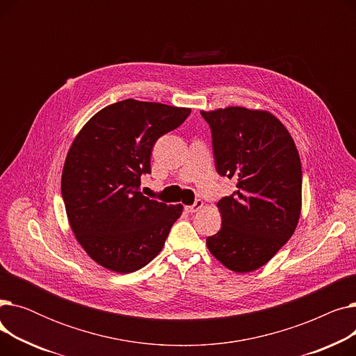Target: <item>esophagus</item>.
I'll return each mask as SVG.
<instances>
[{"mask_svg":"<svg viewBox=\"0 0 356 356\" xmlns=\"http://www.w3.org/2000/svg\"><path fill=\"white\" fill-rule=\"evenodd\" d=\"M202 208H203V202H202L200 199H196L193 204H191V207H186L184 209H186V212H189V213H195V212L200 211Z\"/></svg>","mask_w":356,"mask_h":356,"instance_id":"34e87169","label":"esophagus"}]
</instances>
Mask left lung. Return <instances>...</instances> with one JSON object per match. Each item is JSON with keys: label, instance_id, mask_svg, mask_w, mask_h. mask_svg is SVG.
Segmentation results:
<instances>
[{"label": "left lung", "instance_id": "obj_1", "mask_svg": "<svg viewBox=\"0 0 356 356\" xmlns=\"http://www.w3.org/2000/svg\"><path fill=\"white\" fill-rule=\"evenodd\" d=\"M200 114L211 128L218 175L236 180V191L218 202L222 227L207 245L229 270L250 273L267 264L297 227L300 157L270 112L229 106Z\"/></svg>", "mask_w": 356, "mask_h": 356}]
</instances>
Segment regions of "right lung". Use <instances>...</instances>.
I'll return each instance as SVG.
<instances>
[{
	"label": "right lung",
	"instance_id": "obj_1",
	"mask_svg": "<svg viewBox=\"0 0 356 356\" xmlns=\"http://www.w3.org/2000/svg\"><path fill=\"white\" fill-rule=\"evenodd\" d=\"M189 108L125 99L93 115L74 138L62 175L70 228L86 254L111 271L134 273L163 248L181 204L143 196L156 141Z\"/></svg>",
	"mask_w": 356,
	"mask_h": 356
}]
</instances>
